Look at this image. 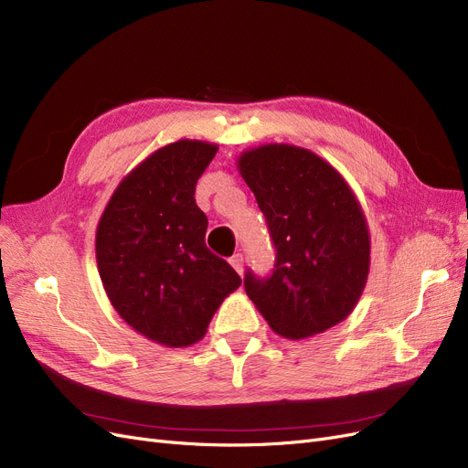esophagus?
<instances>
[{
  "instance_id": "obj_1",
  "label": "esophagus",
  "mask_w": 468,
  "mask_h": 468,
  "mask_svg": "<svg viewBox=\"0 0 468 468\" xmlns=\"http://www.w3.org/2000/svg\"><path fill=\"white\" fill-rule=\"evenodd\" d=\"M230 265L234 267V271L238 275H242L244 273V256H242V253H234V256L230 258Z\"/></svg>"
}]
</instances>
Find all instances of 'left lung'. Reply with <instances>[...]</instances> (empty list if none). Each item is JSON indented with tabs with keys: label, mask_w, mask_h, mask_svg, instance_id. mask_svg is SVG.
Masks as SVG:
<instances>
[{
	"label": "left lung",
	"mask_w": 468,
	"mask_h": 468,
	"mask_svg": "<svg viewBox=\"0 0 468 468\" xmlns=\"http://www.w3.org/2000/svg\"><path fill=\"white\" fill-rule=\"evenodd\" d=\"M277 250L273 275L244 279L250 301L287 339H304L344 322L371 269L363 207L337 169L313 150L261 144L238 155Z\"/></svg>",
	"instance_id": "obj_1"
}]
</instances>
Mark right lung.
Masks as SVG:
<instances>
[{
    "label": "right lung",
    "mask_w": 468,
    "mask_h": 468,
    "mask_svg": "<svg viewBox=\"0 0 468 468\" xmlns=\"http://www.w3.org/2000/svg\"><path fill=\"white\" fill-rule=\"evenodd\" d=\"M218 144L181 138L126 174L95 230L97 271L107 299L134 332L164 347L205 337L242 279L205 244L207 217L195 186Z\"/></svg>",
    "instance_id": "1"
}]
</instances>
